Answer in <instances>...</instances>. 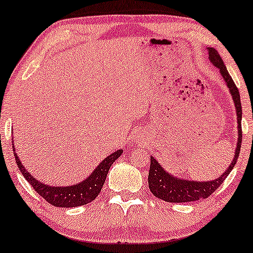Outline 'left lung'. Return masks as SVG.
<instances>
[{"label":"left lung","mask_w":253,"mask_h":253,"mask_svg":"<svg viewBox=\"0 0 253 253\" xmlns=\"http://www.w3.org/2000/svg\"><path fill=\"white\" fill-rule=\"evenodd\" d=\"M209 58L212 62L214 67L219 69L223 79L225 80L231 92L233 102H235L237 120H238V141H237V150L235 152L232 163L227 168V170L224 172L219 178L210 180V182H195V180H186L185 178H177L172 177L171 174L165 172V170L161 167L160 163L155 160L154 157L150 158V170H149V189L152 192V195L162 201L169 203H185V202H195L199 199L208 198L209 196L212 195L216 190L219 188L229 173L231 172L237 163V160L239 157V151H241L242 144V103L241 96H239L238 88L233 82L232 77L230 76L229 71L224 65V62L220 57L216 49L209 48Z\"/></svg>","instance_id":"left-lung-1"}]
</instances>
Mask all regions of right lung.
<instances>
[{"label":"right lung","mask_w":253,"mask_h":253,"mask_svg":"<svg viewBox=\"0 0 253 253\" xmlns=\"http://www.w3.org/2000/svg\"><path fill=\"white\" fill-rule=\"evenodd\" d=\"M122 152H123V150H117L114 154L108 156L88 178L84 179L80 184L71 186H49L46 184H42L34 178V176H31L26 170V168L21 164V161L18 160L16 152H14V155L18 169L24 176V178L27 179V182H29L30 185L33 186L34 190L39 193L41 197L44 198L46 202L50 203L54 207L75 208L88 204V203L92 202L93 199L97 197L99 192H101L103 184L105 182V178H107L111 164L120 157Z\"/></svg>","instance_id":"1"}]
</instances>
